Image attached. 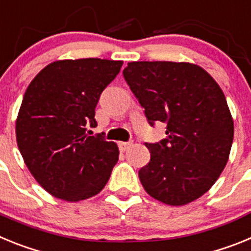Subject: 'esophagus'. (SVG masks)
<instances>
[{"instance_id": "esophagus-1", "label": "esophagus", "mask_w": 251, "mask_h": 251, "mask_svg": "<svg viewBox=\"0 0 251 251\" xmlns=\"http://www.w3.org/2000/svg\"><path fill=\"white\" fill-rule=\"evenodd\" d=\"M130 146H132V143H130V142H118V147L122 152L127 151Z\"/></svg>"}]
</instances>
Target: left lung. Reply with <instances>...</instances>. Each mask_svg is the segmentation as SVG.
<instances>
[{
  "instance_id": "obj_1",
  "label": "left lung",
  "mask_w": 251,
  "mask_h": 251,
  "mask_svg": "<svg viewBox=\"0 0 251 251\" xmlns=\"http://www.w3.org/2000/svg\"><path fill=\"white\" fill-rule=\"evenodd\" d=\"M123 76L151 126L167 124L165 139L146 143L151 161L138 172L148 195L172 206L207 192L225 168L234 122L219 84L201 66L133 61Z\"/></svg>"
}]
</instances>
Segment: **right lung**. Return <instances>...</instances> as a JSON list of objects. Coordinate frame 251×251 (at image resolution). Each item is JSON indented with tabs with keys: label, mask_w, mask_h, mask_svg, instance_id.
I'll use <instances>...</instances> for the list:
<instances>
[{
	"label": "right lung",
	"mask_w": 251,
	"mask_h": 251,
	"mask_svg": "<svg viewBox=\"0 0 251 251\" xmlns=\"http://www.w3.org/2000/svg\"><path fill=\"white\" fill-rule=\"evenodd\" d=\"M122 65L95 57L59 60L27 86L16 121L17 146L31 175L54 197L76 202L108 182L118 146L86 129L97 127L95 106Z\"/></svg>",
	"instance_id": "1"
}]
</instances>
